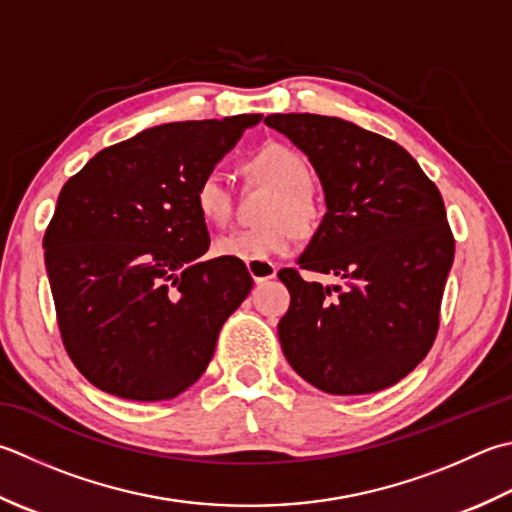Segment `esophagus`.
I'll use <instances>...</instances> for the list:
<instances>
[{
	"label": "esophagus",
	"mask_w": 512,
	"mask_h": 512,
	"mask_svg": "<svg viewBox=\"0 0 512 512\" xmlns=\"http://www.w3.org/2000/svg\"><path fill=\"white\" fill-rule=\"evenodd\" d=\"M246 268L250 277L255 279V284H264L277 277V266L273 262H246Z\"/></svg>",
	"instance_id": "34e87169"
}]
</instances>
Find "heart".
Segmentation results:
<instances>
[{
  "label": "heart",
  "instance_id": "obj_1",
  "mask_svg": "<svg viewBox=\"0 0 512 512\" xmlns=\"http://www.w3.org/2000/svg\"><path fill=\"white\" fill-rule=\"evenodd\" d=\"M250 175L259 182L275 186V195L264 210L268 224L237 230L219 237L213 253L242 262H268L270 257H284L297 244L299 233H310L319 219V202L310 188L308 159L297 148L279 142H268L257 148L248 159ZM193 204L197 215L208 226L224 228L233 217V197L226 177L217 168L206 170L193 188Z\"/></svg>",
  "mask_w": 512,
  "mask_h": 512
}]
</instances>
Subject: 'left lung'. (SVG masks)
Returning a JSON list of instances; mask_svg holds the SVG:
<instances>
[{"label": "left lung", "mask_w": 512, "mask_h": 512, "mask_svg": "<svg viewBox=\"0 0 512 512\" xmlns=\"http://www.w3.org/2000/svg\"><path fill=\"white\" fill-rule=\"evenodd\" d=\"M264 122L308 155L328 213L299 259L348 286L279 270L290 293L279 342L299 377L330 395L397 384L433 348L455 237L439 188L406 148L344 119L288 113Z\"/></svg>", "instance_id": "left-lung-1"}]
</instances>
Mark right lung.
<instances>
[{
    "label": "right lung",
    "instance_id": "right-lung-1",
    "mask_svg": "<svg viewBox=\"0 0 512 512\" xmlns=\"http://www.w3.org/2000/svg\"><path fill=\"white\" fill-rule=\"evenodd\" d=\"M262 115L173 122L108 146L64 184L44 233L59 335L104 393L164 402L204 375L248 297L242 259L199 262L193 188Z\"/></svg>",
    "mask_w": 512,
    "mask_h": 512
}]
</instances>
